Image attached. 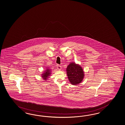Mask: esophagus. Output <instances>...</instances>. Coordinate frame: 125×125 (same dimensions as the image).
Masks as SVG:
<instances>
[{
	"label": "esophagus",
	"instance_id": "obj_1",
	"mask_svg": "<svg viewBox=\"0 0 125 125\" xmlns=\"http://www.w3.org/2000/svg\"><path fill=\"white\" fill-rule=\"evenodd\" d=\"M57 66V68L58 70H61V68H62L61 66H59V65H58Z\"/></svg>",
	"mask_w": 125,
	"mask_h": 125
}]
</instances>
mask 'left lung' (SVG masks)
Returning <instances> with one entry per match:
<instances>
[{
	"mask_svg": "<svg viewBox=\"0 0 125 125\" xmlns=\"http://www.w3.org/2000/svg\"><path fill=\"white\" fill-rule=\"evenodd\" d=\"M67 74L71 84L76 85L81 83L84 77V72L79 64L75 62H70L67 66Z\"/></svg>",
	"mask_w": 125,
	"mask_h": 125,
	"instance_id": "1",
	"label": "left lung"
}]
</instances>
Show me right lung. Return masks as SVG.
<instances>
[{
    "label": "right lung",
    "instance_id": "obj_1",
    "mask_svg": "<svg viewBox=\"0 0 125 125\" xmlns=\"http://www.w3.org/2000/svg\"><path fill=\"white\" fill-rule=\"evenodd\" d=\"M51 72L52 70L51 69H50L48 67H46L45 71H44L43 73L41 74L42 79H43V80L45 81L47 80L48 78H49V77L51 76Z\"/></svg>",
    "mask_w": 125,
    "mask_h": 125
}]
</instances>
